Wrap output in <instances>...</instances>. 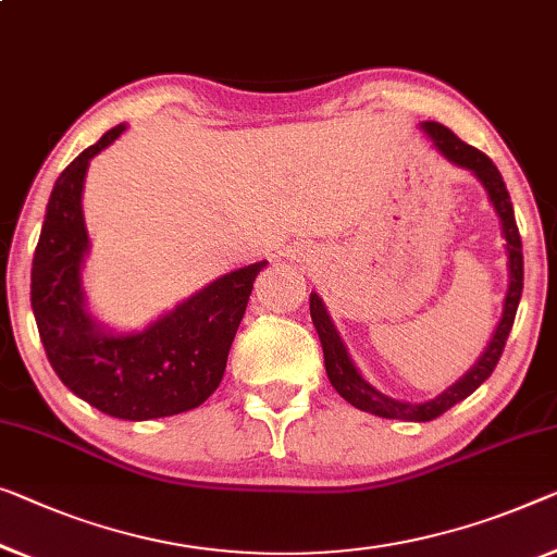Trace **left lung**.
<instances>
[{"label": "left lung", "mask_w": 557, "mask_h": 557, "mask_svg": "<svg viewBox=\"0 0 557 557\" xmlns=\"http://www.w3.org/2000/svg\"><path fill=\"white\" fill-rule=\"evenodd\" d=\"M422 129L428 132V137L433 139L435 147L443 152L447 160L453 164H460V168L470 170L475 177L483 182V187L487 189V197L495 207L497 218L503 222V235H505V247H508V270H510V285H508V295H505V305H503V320L497 325L495 335L487 345V350L483 352V358L475 362L468 375L460 377L450 389H445L443 395H437L435 400L430 403H400L393 400L383 393H377L370 383H364L362 375L355 368L350 355H347L343 339H339L335 325H332L330 314L325 310V305L318 295H310V314H312V325L318 330L320 343H322V352H325V370L332 387L337 389L339 395L345 397L347 403L355 405L358 410L380 414V418H389V420H412V422H428L435 420L443 414L445 410H450L453 405H458L465 397L475 393V389L485 383L487 377L493 375L497 360L505 350V343H508V335L512 330V322H516V312L520 305V295H522V243H520V232H518V222H516V212H512V202L508 195V187H505L503 174L497 172L491 157L480 149L465 145L462 139L445 127L440 122H422Z\"/></svg>", "instance_id": "1"}]
</instances>
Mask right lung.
I'll return each instance as SVG.
<instances>
[{
  "label": "right lung",
  "instance_id": "right-lung-1",
  "mask_svg": "<svg viewBox=\"0 0 557 557\" xmlns=\"http://www.w3.org/2000/svg\"><path fill=\"white\" fill-rule=\"evenodd\" d=\"M124 129L112 127L57 177L32 260V310L47 360L74 395L112 418L154 420L193 410L218 389L252 282L268 262L210 282L143 332L99 327L79 277L89 250L82 187L89 160Z\"/></svg>",
  "mask_w": 557,
  "mask_h": 557
}]
</instances>
